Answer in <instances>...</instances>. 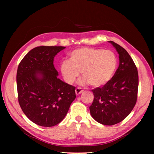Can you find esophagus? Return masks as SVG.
I'll return each mask as SVG.
<instances>
[{"label": "esophagus", "mask_w": 154, "mask_h": 154, "mask_svg": "<svg viewBox=\"0 0 154 154\" xmlns=\"http://www.w3.org/2000/svg\"><path fill=\"white\" fill-rule=\"evenodd\" d=\"M83 92V90L81 88H77L75 89V93H76V95H79L80 94H82Z\"/></svg>", "instance_id": "1"}]
</instances>
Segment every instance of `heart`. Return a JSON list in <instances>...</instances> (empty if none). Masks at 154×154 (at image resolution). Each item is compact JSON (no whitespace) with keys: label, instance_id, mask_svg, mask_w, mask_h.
<instances>
[{"label":"heart","instance_id":"heart-1","mask_svg":"<svg viewBox=\"0 0 154 154\" xmlns=\"http://www.w3.org/2000/svg\"><path fill=\"white\" fill-rule=\"evenodd\" d=\"M118 66V58L111 50L93 48L76 49L70 54V60L61 62L60 71L64 80L72 84L79 77L82 83L93 87H100L113 77Z\"/></svg>","mask_w":154,"mask_h":154}]
</instances>
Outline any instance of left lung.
<instances>
[{"label":"left lung","mask_w":154,"mask_h":154,"mask_svg":"<svg viewBox=\"0 0 154 154\" xmlns=\"http://www.w3.org/2000/svg\"><path fill=\"white\" fill-rule=\"evenodd\" d=\"M109 42L118 52L119 67L106 84L92 90L94 100L90 106L92 118L105 126L119 123L128 116L136 105L139 87L137 68L129 54L113 41Z\"/></svg>","instance_id":"1"}]
</instances>
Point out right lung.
Here are the masks:
<instances>
[{
    "mask_svg": "<svg viewBox=\"0 0 154 154\" xmlns=\"http://www.w3.org/2000/svg\"><path fill=\"white\" fill-rule=\"evenodd\" d=\"M62 46H38L21 60L17 71L18 102L34 123L51 127L66 116L76 98L75 87L58 79L54 58Z\"/></svg>",
    "mask_w": 154,
    "mask_h": 154,
    "instance_id": "1",
    "label": "right lung"
}]
</instances>
